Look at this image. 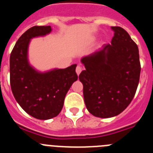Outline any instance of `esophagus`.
Listing matches in <instances>:
<instances>
[{"label": "esophagus", "instance_id": "obj_1", "mask_svg": "<svg viewBox=\"0 0 153 153\" xmlns=\"http://www.w3.org/2000/svg\"><path fill=\"white\" fill-rule=\"evenodd\" d=\"M82 70H83V67H81V66H79V65H78L77 67H76V72L77 75H79V74H80Z\"/></svg>", "mask_w": 153, "mask_h": 153}]
</instances>
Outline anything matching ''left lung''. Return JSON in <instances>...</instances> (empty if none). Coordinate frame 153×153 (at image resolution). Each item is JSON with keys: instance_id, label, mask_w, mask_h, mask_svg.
Masks as SVG:
<instances>
[{"instance_id": "left-lung-1", "label": "left lung", "mask_w": 153, "mask_h": 153, "mask_svg": "<svg viewBox=\"0 0 153 153\" xmlns=\"http://www.w3.org/2000/svg\"><path fill=\"white\" fill-rule=\"evenodd\" d=\"M111 44L81 62L86 70L79 79L83 85L86 106L92 115L109 118L122 113L136 94L141 71L139 49L123 28L112 27Z\"/></svg>"}]
</instances>
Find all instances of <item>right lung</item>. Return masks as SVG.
Here are the masks:
<instances>
[{"instance_id":"obj_1","label":"right lung","mask_w":153,"mask_h":153,"mask_svg":"<svg viewBox=\"0 0 153 153\" xmlns=\"http://www.w3.org/2000/svg\"><path fill=\"white\" fill-rule=\"evenodd\" d=\"M51 30V26L28 29L18 39L10 56V82L13 97L24 111L38 120H49L60 113L66 94L78 79L76 64L45 73L36 71L29 64L27 51L30 39L45 36Z\"/></svg>"}]
</instances>
